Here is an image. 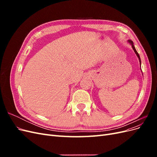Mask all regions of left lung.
Segmentation results:
<instances>
[{
	"label": "left lung",
	"mask_w": 157,
	"mask_h": 157,
	"mask_svg": "<svg viewBox=\"0 0 157 157\" xmlns=\"http://www.w3.org/2000/svg\"><path fill=\"white\" fill-rule=\"evenodd\" d=\"M128 42H130V43L132 44V48H133V50H134V52H135V53L136 54V55H137V56L138 57V58H139V60H140V65H141V59H140V55H139V54L137 53V52L136 51V48H135V47H134V44H133V42L131 40H128Z\"/></svg>",
	"instance_id": "8db88e82"
}]
</instances>
